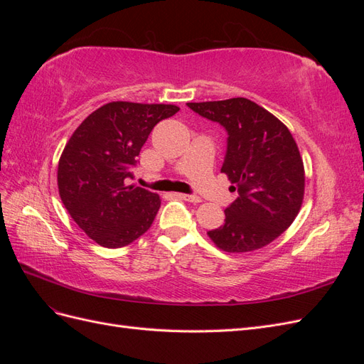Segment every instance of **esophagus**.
Returning <instances> with one entry per match:
<instances>
[{"label": "esophagus", "mask_w": 364, "mask_h": 364, "mask_svg": "<svg viewBox=\"0 0 364 364\" xmlns=\"http://www.w3.org/2000/svg\"><path fill=\"white\" fill-rule=\"evenodd\" d=\"M176 196H178L179 199L186 200V202H191V203H200V197L193 196V194H182V193H178Z\"/></svg>", "instance_id": "esophagus-1"}]
</instances>
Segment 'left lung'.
<instances>
[{
    "label": "left lung",
    "mask_w": 364,
    "mask_h": 364,
    "mask_svg": "<svg viewBox=\"0 0 364 364\" xmlns=\"http://www.w3.org/2000/svg\"><path fill=\"white\" fill-rule=\"evenodd\" d=\"M186 105L226 129L222 173L238 193L225 209V225L209 230V238L232 253L267 246L294 222L304 200V162L290 130L243 97Z\"/></svg>",
    "instance_id": "left-lung-1"
}]
</instances>
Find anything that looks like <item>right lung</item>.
<instances>
[{
    "label": "right lung",
    "instance_id": "1",
    "mask_svg": "<svg viewBox=\"0 0 364 364\" xmlns=\"http://www.w3.org/2000/svg\"><path fill=\"white\" fill-rule=\"evenodd\" d=\"M174 105L112 102L87 115L65 146L58 167L62 203L83 232L103 247H124L147 232L161 199L135 183L141 147Z\"/></svg>",
    "mask_w": 364,
    "mask_h": 364
}]
</instances>
